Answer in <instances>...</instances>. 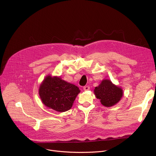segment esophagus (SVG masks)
I'll return each instance as SVG.
<instances>
[{"label":"esophagus","instance_id":"34e87169","mask_svg":"<svg viewBox=\"0 0 156 156\" xmlns=\"http://www.w3.org/2000/svg\"><path fill=\"white\" fill-rule=\"evenodd\" d=\"M90 86H85L83 87V90L84 91H88L89 90H90Z\"/></svg>","mask_w":156,"mask_h":156}]
</instances>
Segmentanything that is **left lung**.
<instances>
[{
    "mask_svg": "<svg viewBox=\"0 0 156 156\" xmlns=\"http://www.w3.org/2000/svg\"><path fill=\"white\" fill-rule=\"evenodd\" d=\"M94 94L103 105L111 107L120 100L123 91L120 87L112 84L109 80H104L99 86L95 87Z\"/></svg>",
    "mask_w": 156,
    "mask_h": 156,
    "instance_id": "8db88e82",
    "label": "left lung"
}]
</instances>
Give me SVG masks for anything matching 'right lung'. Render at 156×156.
<instances>
[{
  "label": "right lung",
  "mask_w": 156,
  "mask_h": 156,
  "mask_svg": "<svg viewBox=\"0 0 156 156\" xmlns=\"http://www.w3.org/2000/svg\"><path fill=\"white\" fill-rule=\"evenodd\" d=\"M80 92L79 88L75 85L61 80L60 77L51 76L44 80L39 90L43 104L60 112L71 108Z\"/></svg>",
  "instance_id": "right-lung-1"
}]
</instances>
